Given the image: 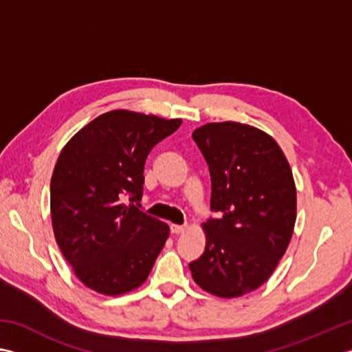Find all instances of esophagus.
I'll return each mask as SVG.
<instances>
[{"mask_svg": "<svg viewBox=\"0 0 352 352\" xmlns=\"http://www.w3.org/2000/svg\"><path fill=\"white\" fill-rule=\"evenodd\" d=\"M186 230V226H178V224H172L170 226V232L174 233V235H180Z\"/></svg>", "mask_w": 352, "mask_h": 352, "instance_id": "1", "label": "esophagus"}]
</instances>
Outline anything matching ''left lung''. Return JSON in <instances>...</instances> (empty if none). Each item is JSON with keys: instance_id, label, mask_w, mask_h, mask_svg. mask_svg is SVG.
Masks as SVG:
<instances>
[{"instance_id": "left-lung-1", "label": "left lung", "mask_w": 352, "mask_h": 352, "mask_svg": "<svg viewBox=\"0 0 352 352\" xmlns=\"http://www.w3.org/2000/svg\"><path fill=\"white\" fill-rule=\"evenodd\" d=\"M209 164L212 210L206 249L189 264L204 292L224 299L256 290L290 244L296 184L284 151L270 134L239 122H210L192 133Z\"/></svg>"}]
</instances>
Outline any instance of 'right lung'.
Segmentation results:
<instances>
[{"instance_id":"add662e5","label":"right lung","mask_w":352,"mask_h":352,"mask_svg":"<svg viewBox=\"0 0 352 352\" xmlns=\"http://www.w3.org/2000/svg\"><path fill=\"white\" fill-rule=\"evenodd\" d=\"M180 125L182 119L113 109L62 148L50 182L52 226L62 254L85 287L120 296L148 279L169 226L133 201L142 197L149 151Z\"/></svg>"}]
</instances>
